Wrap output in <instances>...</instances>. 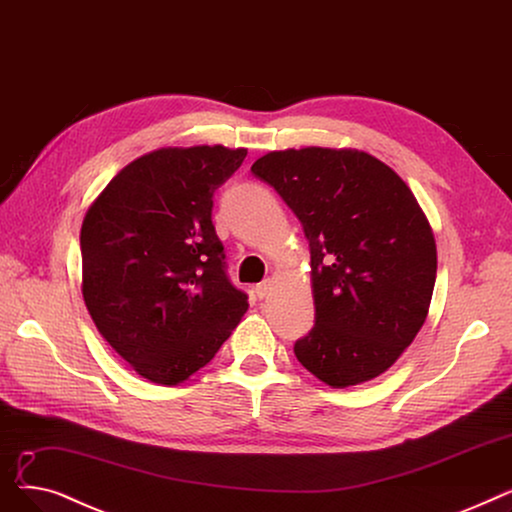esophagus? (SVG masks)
Wrapping results in <instances>:
<instances>
[{
    "mask_svg": "<svg viewBox=\"0 0 512 512\" xmlns=\"http://www.w3.org/2000/svg\"><path fill=\"white\" fill-rule=\"evenodd\" d=\"M271 289H273V281L266 279V281H262V283L256 285V296L262 300V298H266V296L271 294Z\"/></svg>",
    "mask_w": 512,
    "mask_h": 512,
    "instance_id": "esophagus-1",
    "label": "esophagus"
}]
</instances>
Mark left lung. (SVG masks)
Segmentation results:
<instances>
[{
  "mask_svg": "<svg viewBox=\"0 0 512 512\" xmlns=\"http://www.w3.org/2000/svg\"><path fill=\"white\" fill-rule=\"evenodd\" d=\"M302 223L310 246L314 327L296 358L331 387L387 371L427 319L435 239L417 198L358 150L271 152L252 164Z\"/></svg>",
  "mask_w": 512,
  "mask_h": 512,
  "instance_id": "1",
  "label": "left lung"
}]
</instances>
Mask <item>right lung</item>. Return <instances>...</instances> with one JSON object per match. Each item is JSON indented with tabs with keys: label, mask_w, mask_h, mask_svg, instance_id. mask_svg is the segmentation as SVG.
Returning a JSON list of instances; mask_svg holds the SVG:
<instances>
[{
	"label": "right lung",
	"mask_w": 512,
	"mask_h": 512,
	"mask_svg": "<svg viewBox=\"0 0 512 512\" xmlns=\"http://www.w3.org/2000/svg\"><path fill=\"white\" fill-rule=\"evenodd\" d=\"M248 150L164 148L106 185L81 227L83 298L106 342L145 379L200 371L248 310L212 225V198Z\"/></svg>",
	"instance_id": "1"
}]
</instances>
